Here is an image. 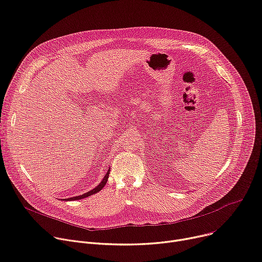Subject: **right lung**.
<instances>
[{
    "label": "right lung",
    "instance_id": "1",
    "mask_svg": "<svg viewBox=\"0 0 262 262\" xmlns=\"http://www.w3.org/2000/svg\"><path fill=\"white\" fill-rule=\"evenodd\" d=\"M108 174H110V168H108V170L106 171L104 178L102 179L101 183H100L98 186H96L94 189L90 190V191H88V192L84 193V194H81V195H78V196H73V198H70V199H64L63 201H77V200H81V199L88 198V196H90V195H92V194H95V193L99 192L100 190L105 186V184H106V182H107V179H108Z\"/></svg>",
    "mask_w": 262,
    "mask_h": 262
}]
</instances>
